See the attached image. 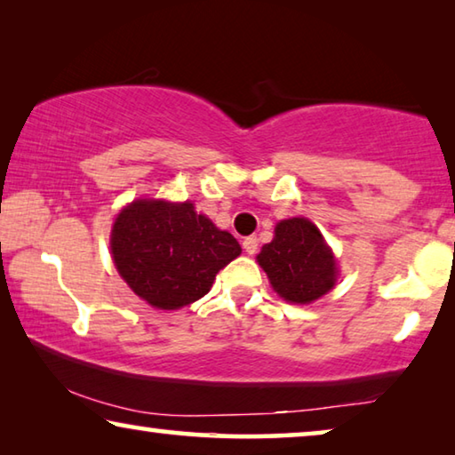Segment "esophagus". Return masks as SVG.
Listing matches in <instances>:
<instances>
[{
	"mask_svg": "<svg viewBox=\"0 0 455 455\" xmlns=\"http://www.w3.org/2000/svg\"><path fill=\"white\" fill-rule=\"evenodd\" d=\"M243 249H244L246 255H255L257 249H259V241L255 236H246L243 241Z\"/></svg>",
	"mask_w": 455,
	"mask_h": 455,
	"instance_id": "1",
	"label": "esophagus"
}]
</instances>
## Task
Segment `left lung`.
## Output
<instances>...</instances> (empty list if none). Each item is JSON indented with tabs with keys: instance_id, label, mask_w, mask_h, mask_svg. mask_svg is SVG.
Instances as JSON below:
<instances>
[{
	"instance_id": "obj_1",
	"label": "left lung",
	"mask_w": 455,
	"mask_h": 455,
	"mask_svg": "<svg viewBox=\"0 0 455 455\" xmlns=\"http://www.w3.org/2000/svg\"><path fill=\"white\" fill-rule=\"evenodd\" d=\"M276 295L289 303L309 305L337 283V260L321 230L309 219L276 222L273 241L257 255Z\"/></svg>"
}]
</instances>
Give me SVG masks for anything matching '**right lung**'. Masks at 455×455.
Here are the masks:
<instances>
[{"label":"right lung","mask_w":455,"mask_h":455,"mask_svg":"<svg viewBox=\"0 0 455 455\" xmlns=\"http://www.w3.org/2000/svg\"><path fill=\"white\" fill-rule=\"evenodd\" d=\"M118 273L154 309L174 311L211 291L214 276L241 255L236 238L192 203L138 198L120 211L110 235Z\"/></svg>","instance_id":"right-lung-1"}]
</instances>
